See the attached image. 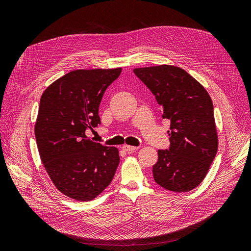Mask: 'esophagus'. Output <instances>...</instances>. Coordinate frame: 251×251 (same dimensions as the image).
Listing matches in <instances>:
<instances>
[{
	"label": "esophagus",
	"mask_w": 251,
	"mask_h": 251,
	"mask_svg": "<svg viewBox=\"0 0 251 251\" xmlns=\"http://www.w3.org/2000/svg\"><path fill=\"white\" fill-rule=\"evenodd\" d=\"M137 149H138L137 147L126 146H126H124V147H123V150H124V151H127V153H130V151H136Z\"/></svg>",
	"instance_id": "esophagus-1"
}]
</instances>
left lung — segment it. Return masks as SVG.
I'll return each mask as SVG.
<instances>
[{
    "label": "left lung",
    "mask_w": 251,
    "mask_h": 251,
    "mask_svg": "<svg viewBox=\"0 0 251 251\" xmlns=\"http://www.w3.org/2000/svg\"><path fill=\"white\" fill-rule=\"evenodd\" d=\"M134 73L155 96L162 118L171 120V144L158 151L154 180L175 193L192 191L206 176L218 151L211 98L179 67L137 68Z\"/></svg>",
    "instance_id": "obj_1"
}]
</instances>
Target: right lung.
Listing matches in <instances>:
<instances>
[{"label": "right lung", "mask_w": 251, "mask_h": 251, "mask_svg": "<svg viewBox=\"0 0 251 251\" xmlns=\"http://www.w3.org/2000/svg\"><path fill=\"white\" fill-rule=\"evenodd\" d=\"M121 69L74 70L58 78L41 97L35 138L42 162L60 193L90 201L111 183L118 150L86 136L100 125L98 108L104 91Z\"/></svg>", "instance_id": "right-lung-1"}]
</instances>
